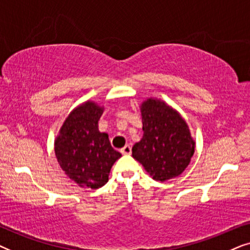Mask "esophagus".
Wrapping results in <instances>:
<instances>
[{"mask_svg": "<svg viewBox=\"0 0 250 250\" xmlns=\"http://www.w3.org/2000/svg\"><path fill=\"white\" fill-rule=\"evenodd\" d=\"M121 152L123 153V155H131L132 152V146L129 145H126L124 148L121 149Z\"/></svg>", "mask_w": 250, "mask_h": 250, "instance_id": "1", "label": "esophagus"}]
</instances>
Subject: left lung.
I'll list each match as a JSON object with an SVG mask.
<instances>
[{"instance_id":"8db88e82","label":"left lung","mask_w":250,"mask_h":250,"mask_svg":"<svg viewBox=\"0 0 250 250\" xmlns=\"http://www.w3.org/2000/svg\"><path fill=\"white\" fill-rule=\"evenodd\" d=\"M143 138L132 148L133 158L153 180L179 176L190 164L194 141L181 115L164 101L148 99L141 105Z\"/></svg>"}]
</instances>
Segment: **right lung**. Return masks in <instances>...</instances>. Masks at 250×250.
<instances>
[{"label":"right lung","instance_id":"right-lung-1","mask_svg":"<svg viewBox=\"0 0 250 250\" xmlns=\"http://www.w3.org/2000/svg\"><path fill=\"white\" fill-rule=\"evenodd\" d=\"M102 112V107L91 101L74 109L54 142L60 167L82 188L104 187L114 163L122 157L111 146L107 133L99 131Z\"/></svg>","mask_w":250,"mask_h":250}]
</instances>
